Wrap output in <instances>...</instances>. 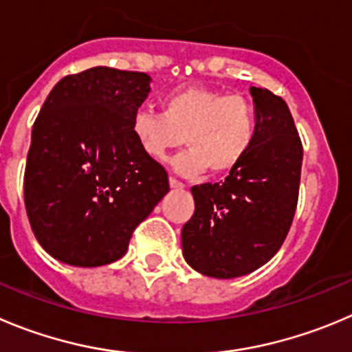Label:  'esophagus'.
<instances>
[{"mask_svg": "<svg viewBox=\"0 0 352 352\" xmlns=\"http://www.w3.org/2000/svg\"><path fill=\"white\" fill-rule=\"evenodd\" d=\"M169 186L173 190H183V188H185V185H183L182 182H178L176 178H169Z\"/></svg>", "mask_w": 352, "mask_h": 352, "instance_id": "obj_1", "label": "esophagus"}]
</instances>
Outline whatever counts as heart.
<instances>
[{"mask_svg":"<svg viewBox=\"0 0 352 352\" xmlns=\"http://www.w3.org/2000/svg\"><path fill=\"white\" fill-rule=\"evenodd\" d=\"M129 131L138 148L155 160L182 145L185 135L190 148L176 157V170L186 176L207 169L224 174L235 169L252 148L257 113L243 96L192 86L169 93L162 100V112L135 110Z\"/></svg>","mask_w":352,"mask_h":352,"instance_id":"b5f03b06","label":"heart"}]
</instances>
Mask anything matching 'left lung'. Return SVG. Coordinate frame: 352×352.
I'll return each instance as SVG.
<instances>
[{"label":"left lung","mask_w":352,"mask_h":352,"mask_svg":"<svg viewBox=\"0 0 352 352\" xmlns=\"http://www.w3.org/2000/svg\"><path fill=\"white\" fill-rule=\"evenodd\" d=\"M252 148L223 183L193 186L195 212L182 230L183 257L212 278L243 276L278 252L297 207L302 145L289 107L250 86Z\"/></svg>","instance_id":"8db88e82"}]
</instances>
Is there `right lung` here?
Here are the masks:
<instances>
[{
  "mask_svg": "<svg viewBox=\"0 0 352 352\" xmlns=\"http://www.w3.org/2000/svg\"><path fill=\"white\" fill-rule=\"evenodd\" d=\"M150 82L145 72L93 67L60 79L43 103L23 200L36 239L60 263L95 267L120 259L169 192L164 167L129 131Z\"/></svg>",
  "mask_w": 352,
  "mask_h": 352,
  "instance_id": "right-lung-1",
  "label": "right lung"
}]
</instances>
